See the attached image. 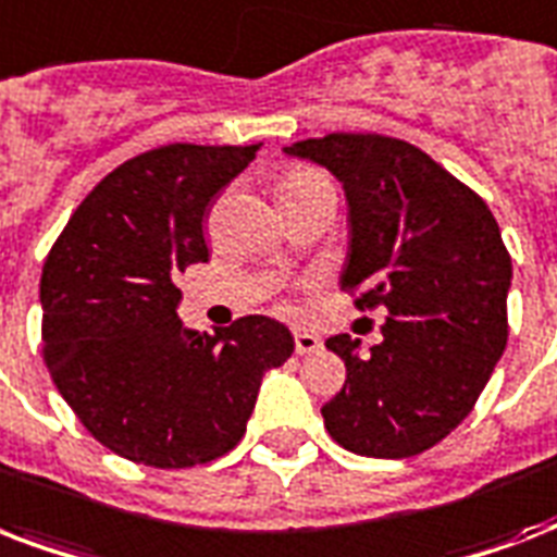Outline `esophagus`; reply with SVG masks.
<instances>
[{
  "instance_id": "34e87169",
  "label": "esophagus",
  "mask_w": 557,
  "mask_h": 557,
  "mask_svg": "<svg viewBox=\"0 0 557 557\" xmlns=\"http://www.w3.org/2000/svg\"><path fill=\"white\" fill-rule=\"evenodd\" d=\"M295 349H297V356H309V352H318V349H321V338H318L314 332L297 330L295 332Z\"/></svg>"
}]
</instances>
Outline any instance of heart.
<instances>
[{
	"label": "heart",
	"mask_w": 557,
	"mask_h": 557,
	"mask_svg": "<svg viewBox=\"0 0 557 557\" xmlns=\"http://www.w3.org/2000/svg\"><path fill=\"white\" fill-rule=\"evenodd\" d=\"M332 187V182L323 176L318 168H309V164H292V168L283 173L280 178V193H283V199H304L309 193L326 190Z\"/></svg>",
	"instance_id": "obj_1"
}]
</instances>
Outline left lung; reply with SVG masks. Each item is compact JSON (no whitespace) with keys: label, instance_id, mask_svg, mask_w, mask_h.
Masks as SVG:
<instances>
[{"label":"left lung","instance_id":"obj_1","mask_svg":"<svg viewBox=\"0 0 557 557\" xmlns=\"http://www.w3.org/2000/svg\"><path fill=\"white\" fill-rule=\"evenodd\" d=\"M286 152L344 185L341 292L361 312L387 309L384 341L367 358L358 338L326 341L347 381L321 407L323 424L361 457H416L474 410L506 349L511 257L497 219L428 152L389 135L332 133Z\"/></svg>","mask_w":557,"mask_h":557}]
</instances>
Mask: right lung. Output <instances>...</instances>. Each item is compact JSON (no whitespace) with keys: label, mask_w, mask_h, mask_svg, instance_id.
<instances>
[{"label":"right lung","mask_w":557,"mask_h":557,"mask_svg":"<svg viewBox=\"0 0 557 557\" xmlns=\"http://www.w3.org/2000/svg\"><path fill=\"white\" fill-rule=\"evenodd\" d=\"M251 147L168 144L115 168L74 210L39 280L42 358L83 428L150 468H193L243 440L262 375L295 352L248 314L182 330L178 274L208 262L205 216Z\"/></svg>","instance_id":"add662e5"}]
</instances>
